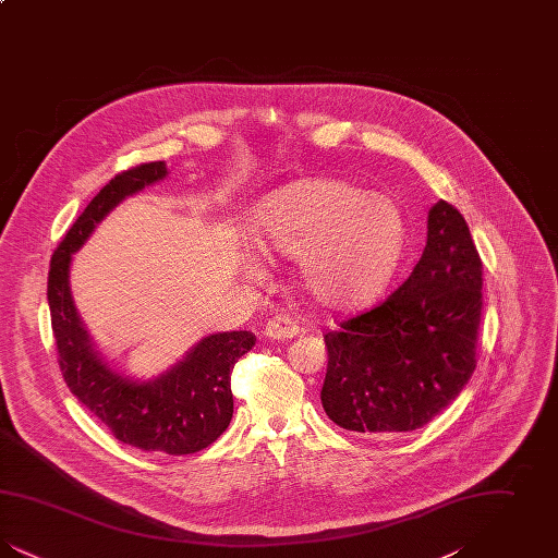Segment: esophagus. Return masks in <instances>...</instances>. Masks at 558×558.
Masks as SVG:
<instances>
[{
	"label": "esophagus",
	"instance_id": "1",
	"mask_svg": "<svg viewBox=\"0 0 558 558\" xmlns=\"http://www.w3.org/2000/svg\"><path fill=\"white\" fill-rule=\"evenodd\" d=\"M296 335H299V324H296V319L287 316V314H280V316L269 319L266 324V337H269V339L289 341Z\"/></svg>",
	"mask_w": 558,
	"mask_h": 558
}]
</instances>
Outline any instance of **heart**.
Wrapping results in <instances>:
<instances>
[{
  "instance_id": "heart-1",
  "label": "heart",
  "mask_w": 558,
  "mask_h": 558,
  "mask_svg": "<svg viewBox=\"0 0 558 558\" xmlns=\"http://www.w3.org/2000/svg\"><path fill=\"white\" fill-rule=\"evenodd\" d=\"M257 226V244L271 255H299L307 291L335 310L364 305L383 291L405 242L396 198L335 178L276 190ZM246 276L262 278V267L251 264Z\"/></svg>"
}]
</instances>
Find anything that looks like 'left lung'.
Instances as JSON below:
<instances>
[{
    "mask_svg": "<svg viewBox=\"0 0 558 558\" xmlns=\"http://www.w3.org/2000/svg\"><path fill=\"white\" fill-rule=\"evenodd\" d=\"M423 257L385 301L324 335L322 405L362 435L425 426L460 396L477 366L483 264L453 205L428 211Z\"/></svg>",
    "mask_w": 558,
    "mask_h": 558,
    "instance_id": "1",
    "label": "left lung"
}]
</instances>
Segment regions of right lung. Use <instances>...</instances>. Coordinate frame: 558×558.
Instances as JSON below:
<instances>
[{
    "label": "right lung",
    "instance_id": "obj_1",
    "mask_svg": "<svg viewBox=\"0 0 558 558\" xmlns=\"http://www.w3.org/2000/svg\"><path fill=\"white\" fill-rule=\"evenodd\" d=\"M162 160L114 175L56 246L48 274V303L60 372L66 387L119 441L144 451L184 456L205 450L234 414L232 368L255 345L246 330L203 339L186 357L150 383H133L108 368L81 326L69 289L73 253L125 196L165 178Z\"/></svg>",
    "mask_w": 558,
    "mask_h": 558
}]
</instances>
